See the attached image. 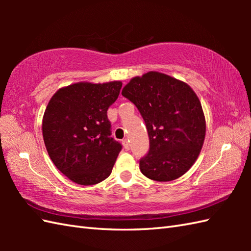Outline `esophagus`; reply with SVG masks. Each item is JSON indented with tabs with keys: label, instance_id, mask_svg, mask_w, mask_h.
Listing matches in <instances>:
<instances>
[{
	"label": "esophagus",
	"instance_id": "esophagus-1",
	"mask_svg": "<svg viewBox=\"0 0 251 251\" xmlns=\"http://www.w3.org/2000/svg\"><path fill=\"white\" fill-rule=\"evenodd\" d=\"M122 143H123V146H124V148L126 149V150H129L130 146H129V142H128V140H127V139L122 140Z\"/></svg>",
	"mask_w": 251,
	"mask_h": 251
}]
</instances>
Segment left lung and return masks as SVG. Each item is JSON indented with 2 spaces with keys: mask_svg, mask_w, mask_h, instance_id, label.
<instances>
[{
  "mask_svg": "<svg viewBox=\"0 0 251 251\" xmlns=\"http://www.w3.org/2000/svg\"><path fill=\"white\" fill-rule=\"evenodd\" d=\"M122 95L137 106L148 129L150 148L139 161L141 173L155 181L184 175L199 157L206 132L193 89L166 74L149 72L131 78Z\"/></svg>",
  "mask_w": 251,
  "mask_h": 251,
  "instance_id": "left-lung-1",
  "label": "left lung"
}]
</instances>
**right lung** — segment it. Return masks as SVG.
<instances>
[{"mask_svg": "<svg viewBox=\"0 0 251 251\" xmlns=\"http://www.w3.org/2000/svg\"><path fill=\"white\" fill-rule=\"evenodd\" d=\"M122 83H76L52 96L43 117L46 150L55 166L82 185L111 175L122 145L111 137L106 111L120 95Z\"/></svg>", "mask_w": 251, "mask_h": 251, "instance_id": "obj_1", "label": "right lung"}]
</instances>
